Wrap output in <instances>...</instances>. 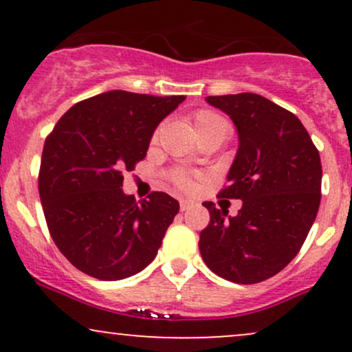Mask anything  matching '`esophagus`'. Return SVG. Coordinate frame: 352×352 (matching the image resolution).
I'll return each mask as SVG.
<instances>
[{
    "label": "esophagus",
    "mask_w": 352,
    "mask_h": 352,
    "mask_svg": "<svg viewBox=\"0 0 352 352\" xmlns=\"http://www.w3.org/2000/svg\"><path fill=\"white\" fill-rule=\"evenodd\" d=\"M193 205V201H190V200H180V210L182 212H187V210L192 207Z\"/></svg>",
    "instance_id": "1"
}]
</instances>
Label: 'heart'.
Returning a JSON list of instances; mask_svg holds the SVG:
<instances>
[{"label": "heart", "instance_id": "obj_1", "mask_svg": "<svg viewBox=\"0 0 352 352\" xmlns=\"http://www.w3.org/2000/svg\"><path fill=\"white\" fill-rule=\"evenodd\" d=\"M218 122H225V120L212 111H200L197 112L195 117H193V125H195L197 132H201L204 129L212 127V125H215ZM173 180H175V184L179 185L180 188L184 190L193 188V182L190 180L187 175H184V173H175V175H173Z\"/></svg>", "mask_w": 352, "mask_h": 352}]
</instances>
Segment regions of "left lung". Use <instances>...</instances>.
<instances>
[{"label":"left lung","instance_id":"left-lung-1","mask_svg":"<svg viewBox=\"0 0 352 352\" xmlns=\"http://www.w3.org/2000/svg\"><path fill=\"white\" fill-rule=\"evenodd\" d=\"M235 124L238 151L221 199L241 200L236 217L205 201L210 223L199 248L225 280L253 285L280 273L296 256L321 201V159L293 112L253 92L208 96Z\"/></svg>","mask_w":352,"mask_h":352}]
</instances>
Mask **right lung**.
<instances>
[{"instance_id":"add662e5","label":"right lung","mask_w":352,"mask_h":352,"mask_svg":"<svg viewBox=\"0 0 352 352\" xmlns=\"http://www.w3.org/2000/svg\"><path fill=\"white\" fill-rule=\"evenodd\" d=\"M184 96L109 91L80 100L46 137L39 197L59 252L102 281L132 276L155 258L179 201L164 192L135 201L124 172L147 155L153 131Z\"/></svg>"}]
</instances>
